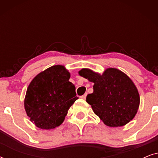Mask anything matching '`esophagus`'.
I'll return each instance as SVG.
<instances>
[{"label":"esophagus","mask_w":158,"mask_h":158,"mask_svg":"<svg viewBox=\"0 0 158 158\" xmlns=\"http://www.w3.org/2000/svg\"><path fill=\"white\" fill-rule=\"evenodd\" d=\"M86 96H87V94H85L84 95H83V96H81V98H83V99H85L86 98Z\"/></svg>","instance_id":"esophagus-1"}]
</instances>
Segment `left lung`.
I'll return each instance as SVG.
<instances>
[{"label": "left lung", "mask_w": 158, "mask_h": 158, "mask_svg": "<svg viewBox=\"0 0 158 158\" xmlns=\"http://www.w3.org/2000/svg\"><path fill=\"white\" fill-rule=\"evenodd\" d=\"M79 75L94 83V93L86 101L93 111L107 126L122 127L137 114L139 95L132 81L122 71L108 68L102 75L83 68Z\"/></svg>", "instance_id": "1"}]
</instances>
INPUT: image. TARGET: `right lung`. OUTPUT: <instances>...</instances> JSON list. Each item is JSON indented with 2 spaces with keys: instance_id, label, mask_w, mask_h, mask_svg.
<instances>
[{
  "instance_id": "add662e5",
  "label": "right lung",
  "mask_w": 158,
  "mask_h": 158,
  "mask_svg": "<svg viewBox=\"0 0 158 158\" xmlns=\"http://www.w3.org/2000/svg\"><path fill=\"white\" fill-rule=\"evenodd\" d=\"M70 74L62 65H54L41 72L30 83L24 108L30 121L39 128L52 129L64 122L77 97L69 81Z\"/></svg>"
}]
</instances>
